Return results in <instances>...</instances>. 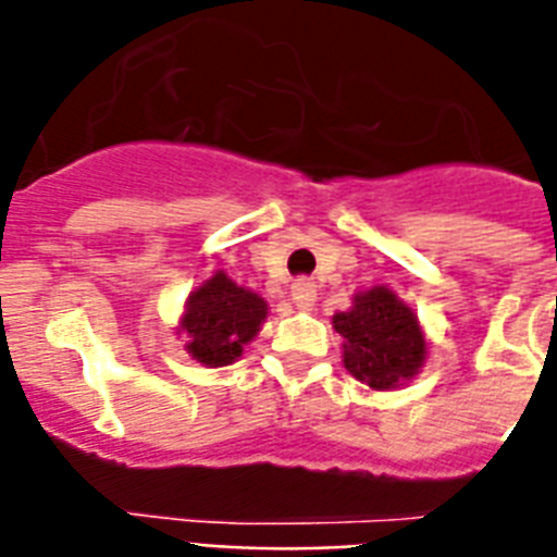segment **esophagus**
I'll return each instance as SVG.
<instances>
[{"mask_svg":"<svg viewBox=\"0 0 557 557\" xmlns=\"http://www.w3.org/2000/svg\"><path fill=\"white\" fill-rule=\"evenodd\" d=\"M314 297H318V286H314L312 280H295L292 283V300H295L297 309H312Z\"/></svg>","mask_w":557,"mask_h":557,"instance_id":"34e87169","label":"esophagus"}]
</instances>
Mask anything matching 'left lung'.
Segmentation results:
<instances>
[{
    "label": "left lung",
    "instance_id": "left-lung-1",
    "mask_svg": "<svg viewBox=\"0 0 557 557\" xmlns=\"http://www.w3.org/2000/svg\"><path fill=\"white\" fill-rule=\"evenodd\" d=\"M344 335V367L372 389H393L413 379L424 361V335L416 314L389 288L356 295L349 312L332 318Z\"/></svg>",
    "mask_w": 557,
    "mask_h": 557
}]
</instances>
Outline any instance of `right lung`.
Segmentation results:
<instances>
[{
	"label": "right lung",
	"mask_w": 557,
	"mask_h": 557,
	"mask_svg": "<svg viewBox=\"0 0 557 557\" xmlns=\"http://www.w3.org/2000/svg\"><path fill=\"white\" fill-rule=\"evenodd\" d=\"M269 306L260 295L236 286L234 280L216 271L190 297L182 318L187 349L199 364L227 367L243 356V347L260 332Z\"/></svg>",
	"instance_id": "obj_1"
}]
</instances>
